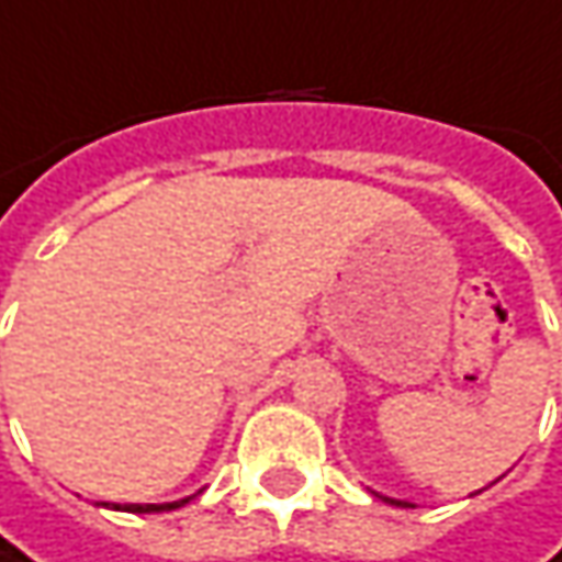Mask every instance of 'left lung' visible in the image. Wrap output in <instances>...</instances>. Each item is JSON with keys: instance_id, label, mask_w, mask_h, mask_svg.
I'll use <instances>...</instances> for the list:
<instances>
[{"instance_id": "left-lung-1", "label": "left lung", "mask_w": 562, "mask_h": 562, "mask_svg": "<svg viewBox=\"0 0 562 562\" xmlns=\"http://www.w3.org/2000/svg\"><path fill=\"white\" fill-rule=\"evenodd\" d=\"M384 503H391V506H401V509H411V503H404V499H391V496H381Z\"/></svg>"}]
</instances>
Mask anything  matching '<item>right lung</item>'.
Returning <instances> with one entry per match:
<instances>
[{
  "mask_svg": "<svg viewBox=\"0 0 562 562\" xmlns=\"http://www.w3.org/2000/svg\"><path fill=\"white\" fill-rule=\"evenodd\" d=\"M193 496H187V499H178V503H126V506H120V503H104L108 509H123V512H136V515H149V512H171V509H181L187 506Z\"/></svg>",
  "mask_w": 562,
  "mask_h": 562,
  "instance_id": "add662e5",
  "label": "right lung"
}]
</instances>
